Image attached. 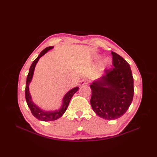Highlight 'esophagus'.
<instances>
[{"label": "esophagus", "mask_w": 157, "mask_h": 157, "mask_svg": "<svg viewBox=\"0 0 157 157\" xmlns=\"http://www.w3.org/2000/svg\"><path fill=\"white\" fill-rule=\"evenodd\" d=\"M88 84V81L86 80V79H83L80 82V85L84 86V85H87Z\"/></svg>", "instance_id": "obj_1"}]
</instances>
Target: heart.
I'll use <instances>...</instances> for the list:
<instances>
[{"mask_svg": "<svg viewBox=\"0 0 157 157\" xmlns=\"http://www.w3.org/2000/svg\"><path fill=\"white\" fill-rule=\"evenodd\" d=\"M98 57H99V55L96 56V58H98ZM110 63H111V59H110L109 57H105L101 60V61L100 63V65H99V68L101 69H104L105 67H106L110 65Z\"/></svg>", "mask_w": 157, "mask_h": 157, "instance_id": "1", "label": "heart"}]
</instances>
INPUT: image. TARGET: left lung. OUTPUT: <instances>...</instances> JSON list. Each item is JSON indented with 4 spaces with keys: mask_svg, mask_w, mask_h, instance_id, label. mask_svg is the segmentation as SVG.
Returning <instances> with one entry per match:
<instances>
[{
    "mask_svg": "<svg viewBox=\"0 0 157 157\" xmlns=\"http://www.w3.org/2000/svg\"><path fill=\"white\" fill-rule=\"evenodd\" d=\"M113 67L105 69L101 78L90 85V104L97 115L105 119L121 117L128 111L134 97V78L129 63L114 52Z\"/></svg>",
    "mask_w": 157,
    "mask_h": 157,
    "instance_id": "1",
    "label": "left lung"
}]
</instances>
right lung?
Returning a JSON list of instances; mask_svg holds the SVG:
<instances>
[{
	"mask_svg": "<svg viewBox=\"0 0 157 157\" xmlns=\"http://www.w3.org/2000/svg\"><path fill=\"white\" fill-rule=\"evenodd\" d=\"M54 46H49V47L46 48L45 49L40 52V54L38 55V56L36 58L34 61H33L32 64L29 68L28 75L27 76V80H26V86H25V99L27 104L28 105V107L30 109L32 115H34L36 119L40 121H55V120L58 119L59 118L64 114L65 112L66 111L68 107V105L69 104L70 100L72 98L73 94L78 90V87H75L73 89L70 90L69 92L66 93V94L64 96L63 100H62V105L60 109L55 110V111H44L42 109H40L36 105L35 103L32 101V96L30 93H29V85L32 82V79L33 78V75H34L35 67L37 64L39 59L43 55H44L46 52H47L49 50L53 48Z\"/></svg>",
	"mask_w": 157,
	"mask_h": 157,
	"instance_id": "obj_1",
	"label": "right lung"
}]
</instances>
